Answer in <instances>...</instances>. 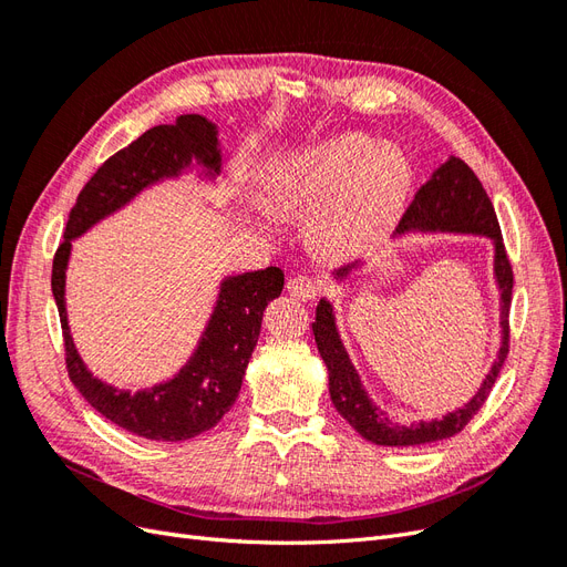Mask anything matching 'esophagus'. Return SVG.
Segmentation results:
<instances>
[{
    "label": "esophagus",
    "instance_id": "1",
    "mask_svg": "<svg viewBox=\"0 0 567 567\" xmlns=\"http://www.w3.org/2000/svg\"><path fill=\"white\" fill-rule=\"evenodd\" d=\"M286 288H288V293L293 296V298H298L302 302H310L319 293V281L315 277H307V274H298V277L288 279Z\"/></svg>",
    "mask_w": 567,
    "mask_h": 567
}]
</instances>
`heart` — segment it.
Listing matches in <instances>:
<instances>
[{"label":"heart","mask_w":567,"mask_h":567,"mask_svg":"<svg viewBox=\"0 0 567 567\" xmlns=\"http://www.w3.org/2000/svg\"><path fill=\"white\" fill-rule=\"evenodd\" d=\"M411 163L398 146L342 134L274 167L269 200L281 213H315L317 246L354 255L394 225L411 192Z\"/></svg>","instance_id":"b5f03b06"}]
</instances>
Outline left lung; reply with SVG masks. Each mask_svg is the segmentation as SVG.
I'll list each match as a JSON object with an SVG mask.
<instances>
[{
	"label": "left lung",
	"instance_id": "obj_1",
	"mask_svg": "<svg viewBox=\"0 0 567 567\" xmlns=\"http://www.w3.org/2000/svg\"><path fill=\"white\" fill-rule=\"evenodd\" d=\"M473 234L487 236L494 246V281L499 288V326L502 340L496 350L494 362L480 383L473 398L456 406L442 419L431 421H414V423H398L388 416L369 398V390L362 383V375L354 369L352 359L342 346L333 305L321 298L317 305V319L312 323L315 340L319 354L329 369V392L331 402L338 409V414L346 419L354 431L364 440L381 444V447H416V444H427L437 440H447L461 433L466 423L477 414L480 406L489 398L494 381L499 379L504 359L508 354V310H511V293H513V271L502 241V229L496 221V213L492 200L487 198L483 184L475 177L473 169L456 156H450L435 173L431 175L411 200L400 227L394 229V238L404 234ZM362 269V265H348L333 274L336 281H346L352 271Z\"/></svg>",
	"mask_w": 567,
	"mask_h": 567
}]
</instances>
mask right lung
<instances>
[{"instance_id":"right-lung-1","label":"right lung","mask_w":567,"mask_h":567,"mask_svg":"<svg viewBox=\"0 0 567 567\" xmlns=\"http://www.w3.org/2000/svg\"><path fill=\"white\" fill-rule=\"evenodd\" d=\"M194 167L200 169V179L210 182L221 173L217 125L208 117L196 113L179 115L175 125L146 130L140 140L111 156L84 184L68 217L63 244L51 269V293L59 307L65 367L73 385L101 416L146 440H192L219 423L241 392L265 307L284 290V271L279 267L221 279L215 310L194 354L173 379L158 385L136 392L120 390L96 379L82 362L65 310V269L73 241L101 219L125 208L144 188L163 179H177Z\"/></svg>"}]
</instances>
